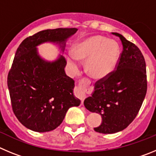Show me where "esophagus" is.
<instances>
[{
	"mask_svg": "<svg viewBox=\"0 0 156 156\" xmlns=\"http://www.w3.org/2000/svg\"><path fill=\"white\" fill-rule=\"evenodd\" d=\"M74 93H75V95L76 97L79 98L80 99L81 101V105L83 103V101H84V99L86 98L87 95L86 94L83 92V90H82V88L80 87H76L75 88V90H74Z\"/></svg>",
	"mask_w": 156,
	"mask_h": 156,
	"instance_id": "obj_1",
	"label": "esophagus"
}]
</instances>
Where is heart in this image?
I'll return each mask as SVG.
<instances>
[{"label": "heart", "mask_w": 156, "mask_h": 156, "mask_svg": "<svg viewBox=\"0 0 156 156\" xmlns=\"http://www.w3.org/2000/svg\"><path fill=\"white\" fill-rule=\"evenodd\" d=\"M119 52V47L115 41L95 35L77 43L73 53L67 54L66 58L73 70L79 66V61H86L87 73L93 79L101 80L115 69Z\"/></svg>", "instance_id": "obj_1"}]
</instances>
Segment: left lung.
Segmentation results:
<instances>
[{
    "mask_svg": "<svg viewBox=\"0 0 156 156\" xmlns=\"http://www.w3.org/2000/svg\"><path fill=\"white\" fill-rule=\"evenodd\" d=\"M118 36L123 50L117 69L100 80L84 106L101 116V123L94 128L101 133H115L127 127L137 116L147 91L146 65L144 56L133 43Z\"/></svg>",
    "mask_w": 156,
    "mask_h": 156,
    "instance_id": "1",
    "label": "left lung"
}]
</instances>
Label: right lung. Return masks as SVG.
<instances>
[{
  "label": "right lung",
  "instance_id": "obj_1",
  "mask_svg": "<svg viewBox=\"0 0 156 156\" xmlns=\"http://www.w3.org/2000/svg\"><path fill=\"white\" fill-rule=\"evenodd\" d=\"M77 30L40 31L26 38L16 51L8 76L12 109L19 122L33 131L53 130L62 122L69 108L80 104L73 94L75 82L65 72L63 55L48 61L40 55L37 48L44 43H52L63 53L66 41Z\"/></svg>",
  "mask_w": 156,
  "mask_h": 156
}]
</instances>
